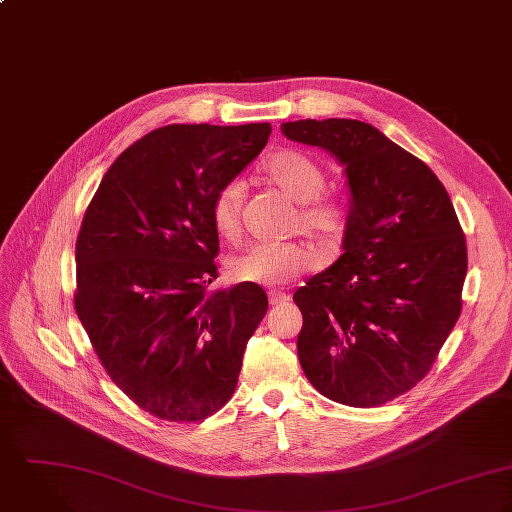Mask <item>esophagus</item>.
I'll return each mask as SVG.
<instances>
[{
	"instance_id": "34e87169",
	"label": "esophagus",
	"mask_w": 512,
	"mask_h": 512,
	"mask_svg": "<svg viewBox=\"0 0 512 512\" xmlns=\"http://www.w3.org/2000/svg\"><path fill=\"white\" fill-rule=\"evenodd\" d=\"M289 301V295L287 293H281V291H269V305L271 307H277V305H283Z\"/></svg>"
}]
</instances>
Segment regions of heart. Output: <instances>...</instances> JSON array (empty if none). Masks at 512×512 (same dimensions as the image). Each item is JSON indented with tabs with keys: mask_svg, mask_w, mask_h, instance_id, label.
Masks as SVG:
<instances>
[{
	"mask_svg": "<svg viewBox=\"0 0 512 512\" xmlns=\"http://www.w3.org/2000/svg\"><path fill=\"white\" fill-rule=\"evenodd\" d=\"M265 178L289 196L297 207L295 229H301L320 251H336L348 231V211L338 198L324 194V168L299 150H281L263 164ZM245 184L225 182L211 200L215 231L235 243L243 227ZM312 265V255L299 243H255L229 261V275L241 283L285 285L303 275Z\"/></svg>",
	"mask_w": 512,
	"mask_h": 512,
	"instance_id": "obj_1",
	"label": "heart"
}]
</instances>
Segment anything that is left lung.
Here are the masks:
<instances>
[{
    "instance_id": "1",
    "label": "left lung",
    "mask_w": 512,
    "mask_h": 512,
    "mask_svg": "<svg viewBox=\"0 0 512 512\" xmlns=\"http://www.w3.org/2000/svg\"><path fill=\"white\" fill-rule=\"evenodd\" d=\"M291 140L344 166L352 192L344 253L293 301L308 382L324 398L374 408L431 370L463 307L467 241L431 168L368 122H285Z\"/></svg>"
}]
</instances>
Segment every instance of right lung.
Wrapping results in <instances>:
<instances>
[{"instance_id": "obj_1", "label": "right lung", "mask_w": 512, "mask_h": 512, "mask_svg": "<svg viewBox=\"0 0 512 512\" xmlns=\"http://www.w3.org/2000/svg\"><path fill=\"white\" fill-rule=\"evenodd\" d=\"M271 124H170L104 174L75 247V310L110 380L150 415L194 423L223 408L267 314L257 283L207 291L211 200L265 148Z\"/></svg>"}]
</instances>
